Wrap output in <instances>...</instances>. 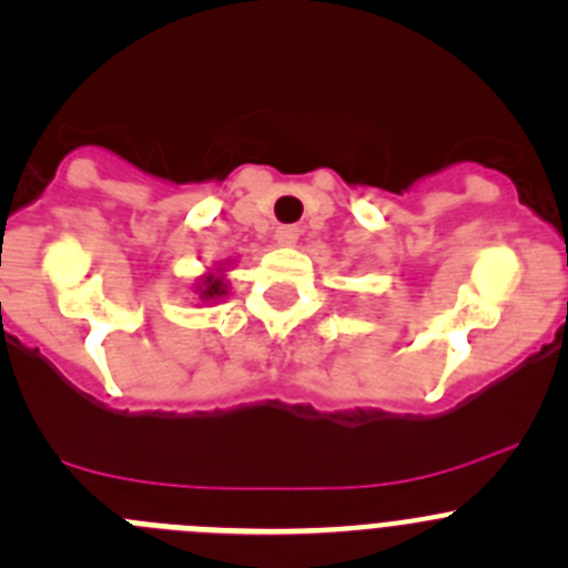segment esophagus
<instances>
[{
    "label": "esophagus",
    "instance_id": "esophagus-1",
    "mask_svg": "<svg viewBox=\"0 0 568 568\" xmlns=\"http://www.w3.org/2000/svg\"><path fill=\"white\" fill-rule=\"evenodd\" d=\"M274 241H277L280 246H294V243L300 241V226H277Z\"/></svg>",
    "mask_w": 568,
    "mask_h": 568
}]
</instances>
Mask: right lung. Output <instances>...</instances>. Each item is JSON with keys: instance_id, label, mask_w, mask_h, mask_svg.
I'll return each instance as SVG.
<instances>
[{"instance_id": "add662e5", "label": "right lung", "mask_w": 568, "mask_h": 568, "mask_svg": "<svg viewBox=\"0 0 568 568\" xmlns=\"http://www.w3.org/2000/svg\"><path fill=\"white\" fill-rule=\"evenodd\" d=\"M221 272H224V268H215V272H206L204 277H201V283H199V300H204V302H215V300H221V296L226 294V283H224V277H221Z\"/></svg>"}]
</instances>
